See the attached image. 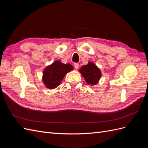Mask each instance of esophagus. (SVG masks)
<instances>
[{"label": "esophagus", "instance_id": "1", "mask_svg": "<svg viewBox=\"0 0 148 148\" xmlns=\"http://www.w3.org/2000/svg\"><path fill=\"white\" fill-rule=\"evenodd\" d=\"M74 67L76 70H77L79 68V64L78 63H75L74 64Z\"/></svg>", "mask_w": 148, "mask_h": 148}]
</instances>
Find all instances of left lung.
<instances>
[{"instance_id": "obj_1", "label": "left lung", "mask_w": 148, "mask_h": 148, "mask_svg": "<svg viewBox=\"0 0 148 148\" xmlns=\"http://www.w3.org/2000/svg\"><path fill=\"white\" fill-rule=\"evenodd\" d=\"M84 77L85 81L91 86L96 84L101 77V71L98 67L91 62H89L87 65L82 66L78 70Z\"/></svg>"}]
</instances>
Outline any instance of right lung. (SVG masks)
<instances>
[{"label": "right lung", "instance_id": "right-lung-1", "mask_svg": "<svg viewBox=\"0 0 148 148\" xmlns=\"http://www.w3.org/2000/svg\"><path fill=\"white\" fill-rule=\"evenodd\" d=\"M73 66L56 60L43 71L42 82L47 88L53 89L59 86L65 75L73 70Z\"/></svg>", "mask_w": 148, "mask_h": 148}]
</instances>
